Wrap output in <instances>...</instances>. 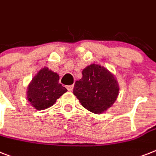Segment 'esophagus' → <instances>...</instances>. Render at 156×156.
<instances>
[{
  "label": "esophagus",
  "instance_id": "1",
  "mask_svg": "<svg viewBox=\"0 0 156 156\" xmlns=\"http://www.w3.org/2000/svg\"><path fill=\"white\" fill-rule=\"evenodd\" d=\"M67 89L68 91H72V89H73V85H68V86L67 87Z\"/></svg>",
  "mask_w": 156,
  "mask_h": 156
}]
</instances>
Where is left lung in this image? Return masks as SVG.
<instances>
[{"instance_id": "1", "label": "left lung", "mask_w": 156, "mask_h": 156, "mask_svg": "<svg viewBox=\"0 0 156 156\" xmlns=\"http://www.w3.org/2000/svg\"><path fill=\"white\" fill-rule=\"evenodd\" d=\"M119 89L116 78L109 70L91 64L82 71V78L76 81L73 94L84 108L101 114L114 104Z\"/></svg>"}]
</instances>
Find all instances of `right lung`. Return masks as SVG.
Listing matches in <instances>:
<instances>
[{"label":"right lung","instance_id":"add662e5","mask_svg":"<svg viewBox=\"0 0 156 156\" xmlns=\"http://www.w3.org/2000/svg\"><path fill=\"white\" fill-rule=\"evenodd\" d=\"M58 80V75L48 67L40 70L27 87V98L30 104L38 111L52 107L67 91Z\"/></svg>","mask_w":156,"mask_h":156}]
</instances>
